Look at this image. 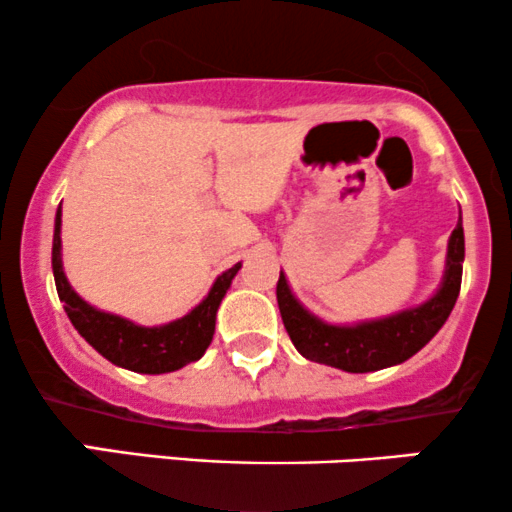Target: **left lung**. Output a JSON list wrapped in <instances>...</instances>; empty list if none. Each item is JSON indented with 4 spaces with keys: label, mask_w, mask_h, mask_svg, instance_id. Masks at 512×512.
I'll use <instances>...</instances> for the list:
<instances>
[{
    "label": "left lung",
    "mask_w": 512,
    "mask_h": 512,
    "mask_svg": "<svg viewBox=\"0 0 512 512\" xmlns=\"http://www.w3.org/2000/svg\"><path fill=\"white\" fill-rule=\"evenodd\" d=\"M462 260L464 233L460 216V223L455 226L448 243V269H445L443 286L431 301L419 308L404 310V313L385 317V320L363 322L356 327L325 325L291 296L284 274H279V281H276V303H279L286 332H289L293 346L301 351V356L308 361L346 370V373H370V370L407 361L436 337L460 296Z\"/></svg>",
    "instance_id": "1"
}]
</instances>
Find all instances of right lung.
I'll return each instance as SVG.
<instances>
[{
  "instance_id": "add662e5",
  "label": "right lung",
  "mask_w": 512,
  "mask_h": 512,
  "mask_svg": "<svg viewBox=\"0 0 512 512\" xmlns=\"http://www.w3.org/2000/svg\"><path fill=\"white\" fill-rule=\"evenodd\" d=\"M60 226L62 209H57L55 238H52V272H55L57 296L64 303V313L72 320L76 332L98 354L108 358L115 366L149 375L170 373V370H178L204 356V351L211 344V337H214L216 310H219L221 298L226 296L233 276L238 274L240 264L223 272L214 281L209 296L190 315L163 327H139L117 315H108L91 308L72 291L67 276L62 272Z\"/></svg>"
}]
</instances>
